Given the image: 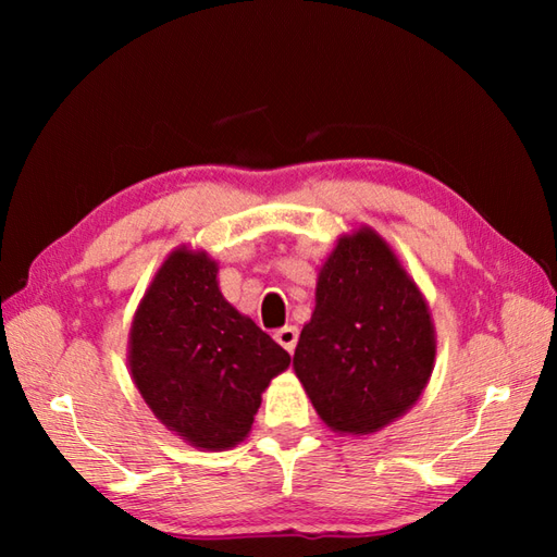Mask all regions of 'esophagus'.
<instances>
[{"label": "esophagus", "instance_id": "1", "mask_svg": "<svg viewBox=\"0 0 557 557\" xmlns=\"http://www.w3.org/2000/svg\"><path fill=\"white\" fill-rule=\"evenodd\" d=\"M275 339H277V345H282V347H285V349L292 354V351H294V347H297L299 330L294 327V325L280 327V330H275Z\"/></svg>", "mask_w": 557, "mask_h": 557}]
</instances>
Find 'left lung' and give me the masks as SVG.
Listing matches in <instances>:
<instances>
[{
    "instance_id": "1",
    "label": "left lung",
    "mask_w": 557,
    "mask_h": 557,
    "mask_svg": "<svg viewBox=\"0 0 557 557\" xmlns=\"http://www.w3.org/2000/svg\"><path fill=\"white\" fill-rule=\"evenodd\" d=\"M435 361L429 304L371 227L339 236L315 285L294 373L335 433L369 435L417 405Z\"/></svg>"
}]
</instances>
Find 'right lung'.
I'll list each match as a JSON object with an SVG mask.
<instances>
[{
    "mask_svg": "<svg viewBox=\"0 0 557 557\" xmlns=\"http://www.w3.org/2000/svg\"><path fill=\"white\" fill-rule=\"evenodd\" d=\"M287 366L289 354L222 297L215 260L174 248L128 333V369L152 413L194 447L230 449Z\"/></svg>",
    "mask_w": 557,
    "mask_h": 557,
    "instance_id": "right-lung-1",
    "label": "right lung"
}]
</instances>
